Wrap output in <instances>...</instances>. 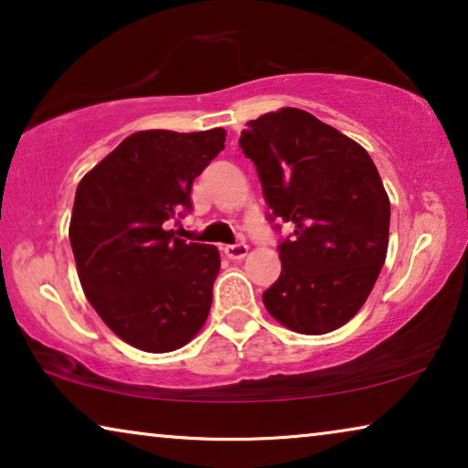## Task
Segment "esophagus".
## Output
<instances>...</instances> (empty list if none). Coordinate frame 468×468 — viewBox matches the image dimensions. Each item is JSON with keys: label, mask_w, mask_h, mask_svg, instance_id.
Segmentation results:
<instances>
[{"label": "esophagus", "mask_w": 468, "mask_h": 468, "mask_svg": "<svg viewBox=\"0 0 468 468\" xmlns=\"http://www.w3.org/2000/svg\"><path fill=\"white\" fill-rule=\"evenodd\" d=\"M225 254L231 258V261H239V258L248 256V246L246 243H231V246H225Z\"/></svg>", "instance_id": "1"}]
</instances>
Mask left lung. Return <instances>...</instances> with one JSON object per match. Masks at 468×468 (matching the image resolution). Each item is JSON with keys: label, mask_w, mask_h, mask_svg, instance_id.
Listing matches in <instances>:
<instances>
[{"label": "left lung", "mask_w": 468, "mask_h": 468, "mask_svg": "<svg viewBox=\"0 0 468 468\" xmlns=\"http://www.w3.org/2000/svg\"><path fill=\"white\" fill-rule=\"evenodd\" d=\"M239 146L261 178L269 218L288 222L267 311L298 334L345 325L385 264L390 204L364 146L301 109L248 122ZM279 229V227H277Z\"/></svg>", "instance_id": "8db88e82"}]
</instances>
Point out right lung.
<instances>
[{
	"instance_id": "add662e5",
	"label": "right lung",
	"mask_w": 468,
	"mask_h": 468,
	"mask_svg": "<svg viewBox=\"0 0 468 468\" xmlns=\"http://www.w3.org/2000/svg\"><path fill=\"white\" fill-rule=\"evenodd\" d=\"M225 130L136 132L81 178L69 225L83 294L125 343L185 346L206 324L220 254L178 239L193 180L225 149Z\"/></svg>"
}]
</instances>
